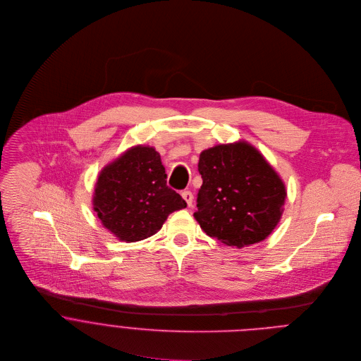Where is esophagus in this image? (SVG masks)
Here are the masks:
<instances>
[{
    "instance_id": "1",
    "label": "esophagus",
    "mask_w": 361,
    "mask_h": 361,
    "mask_svg": "<svg viewBox=\"0 0 361 361\" xmlns=\"http://www.w3.org/2000/svg\"><path fill=\"white\" fill-rule=\"evenodd\" d=\"M182 197L185 199V202L188 203V206L192 207V204H193V193H192V192H189V190L182 192Z\"/></svg>"
}]
</instances>
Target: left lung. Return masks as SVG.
Here are the masks:
<instances>
[{"mask_svg":"<svg viewBox=\"0 0 361 361\" xmlns=\"http://www.w3.org/2000/svg\"><path fill=\"white\" fill-rule=\"evenodd\" d=\"M196 221L208 236L242 249L262 242L281 221L286 188L278 172L245 140L202 152Z\"/></svg>","mask_w":361,"mask_h":361,"instance_id":"1","label":"left lung"}]
</instances>
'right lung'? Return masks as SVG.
Instances as JSON below:
<instances>
[{"mask_svg": "<svg viewBox=\"0 0 361 361\" xmlns=\"http://www.w3.org/2000/svg\"><path fill=\"white\" fill-rule=\"evenodd\" d=\"M185 207L180 195L166 186L159 153L150 146H133L106 164L94 186L97 216L126 243L153 236L171 212Z\"/></svg>", "mask_w": 361, "mask_h": 361, "instance_id": "right-lung-1", "label": "right lung"}]
</instances>
